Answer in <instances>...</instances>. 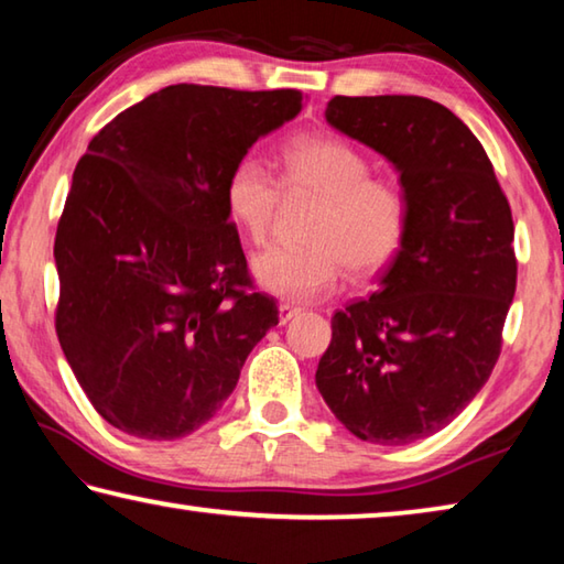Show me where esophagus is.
Listing matches in <instances>:
<instances>
[{"instance_id": "obj_1", "label": "esophagus", "mask_w": 564, "mask_h": 564, "mask_svg": "<svg viewBox=\"0 0 564 564\" xmlns=\"http://www.w3.org/2000/svg\"><path fill=\"white\" fill-rule=\"evenodd\" d=\"M295 316H301L299 305H291V303H281V305H279V321H281V323H289V321L295 318Z\"/></svg>"}]
</instances>
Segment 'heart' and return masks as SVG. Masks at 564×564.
<instances>
[{
	"label": "heart",
	"instance_id": "b5f03b06",
	"mask_svg": "<svg viewBox=\"0 0 564 564\" xmlns=\"http://www.w3.org/2000/svg\"><path fill=\"white\" fill-rule=\"evenodd\" d=\"M281 178L256 156L238 159L224 184L231 224L251 243H265L285 196L318 198L303 231V246L269 248L251 263L263 291L283 301H318L338 289L346 265L358 279L386 269L410 234L408 194L395 181L370 176V159L346 139L311 133L279 154Z\"/></svg>",
	"mask_w": 564,
	"mask_h": 564
}]
</instances>
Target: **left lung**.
Masks as SVG:
<instances>
[{"instance_id": "1", "label": "left lung", "mask_w": 564, "mask_h": 564, "mask_svg": "<svg viewBox=\"0 0 564 564\" xmlns=\"http://www.w3.org/2000/svg\"><path fill=\"white\" fill-rule=\"evenodd\" d=\"M330 127L400 171L410 234L378 291L330 318L323 400L366 443L443 431L488 383L518 259L508 196L475 133L425 97H333Z\"/></svg>"}]
</instances>
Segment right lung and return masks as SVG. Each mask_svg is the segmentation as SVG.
Segmentation results:
<instances>
[{
	"label": "right lung",
	"mask_w": 564,
	"mask_h": 564,
	"mask_svg": "<svg viewBox=\"0 0 564 564\" xmlns=\"http://www.w3.org/2000/svg\"><path fill=\"white\" fill-rule=\"evenodd\" d=\"M301 109L299 89L174 84L89 141L56 226L54 326L109 425L144 441L198 431L279 323L248 275L224 184Z\"/></svg>",
	"instance_id": "1"
}]
</instances>
